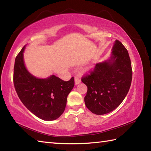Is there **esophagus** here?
Wrapping results in <instances>:
<instances>
[{"instance_id": "esophagus-1", "label": "esophagus", "mask_w": 151, "mask_h": 151, "mask_svg": "<svg viewBox=\"0 0 151 151\" xmlns=\"http://www.w3.org/2000/svg\"><path fill=\"white\" fill-rule=\"evenodd\" d=\"M75 84H79L81 82V78H79V77H78V76H75Z\"/></svg>"}]
</instances>
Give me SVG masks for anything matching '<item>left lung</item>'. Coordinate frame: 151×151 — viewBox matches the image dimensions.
Segmentation results:
<instances>
[{
  "label": "left lung",
  "mask_w": 151,
  "mask_h": 151,
  "mask_svg": "<svg viewBox=\"0 0 151 151\" xmlns=\"http://www.w3.org/2000/svg\"><path fill=\"white\" fill-rule=\"evenodd\" d=\"M132 68L128 51L116 40L111 59L95 65L82 82L87 86L85 105L93 114L104 115L117 108L129 90Z\"/></svg>",
  "instance_id": "8db88e82"
}]
</instances>
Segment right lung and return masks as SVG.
Segmentation results:
<instances>
[{"label":"right lung","mask_w":151,"mask_h":151,"mask_svg":"<svg viewBox=\"0 0 151 151\" xmlns=\"http://www.w3.org/2000/svg\"><path fill=\"white\" fill-rule=\"evenodd\" d=\"M24 47L18 54L14 67V85L21 102L39 118L57 119L63 113L68 94L75 86L74 77L65 81L51 75L40 79L32 76L25 67Z\"/></svg>","instance_id":"obj_1"}]
</instances>
